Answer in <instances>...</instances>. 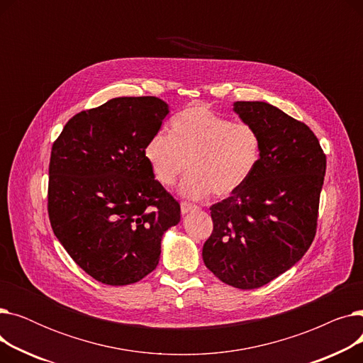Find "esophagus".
I'll use <instances>...</instances> for the list:
<instances>
[{"label": "esophagus", "mask_w": 363, "mask_h": 363, "mask_svg": "<svg viewBox=\"0 0 363 363\" xmlns=\"http://www.w3.org/2000/svg\"><path fill=\"white\" fill-rule=\"evenodd\" d=\"M197 206L196 204H191V203H186V201H182L181 203V212H182V215H186V213H189V212H193V211H197Z\"/></svg>", "instance_id": "1"}]
</instances>
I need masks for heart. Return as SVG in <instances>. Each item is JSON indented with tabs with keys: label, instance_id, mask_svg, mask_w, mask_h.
Here are the masks:
<instances>
[{
	"label": "heart",
	"instance_id": "1",
	"mask_svg": "<svg viewBox=\"0 0 363 363\" xmlns=\"http://www.w3.org/2000/svg\"><path fill=\"white\" fill-rule=\"evenodd\" d=\"M260 133L249 122H231L204 104H193L159 130L144 147L151 175L162 186H174L185 174L182 194L201 200L213 191L231 196L252 178L260 162Z\"/></svg>",
	"mask_w": 363,
	"mask_h": 363
}]
</instances>
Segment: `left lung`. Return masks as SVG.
I'll use <instances>...</instances> for the list:
<instances>
[{"label": "left lung", "instance_id": "left-lung-1", "mask_svg": "<svg viewBox=\"0 0 363 363\" xmlns=\"http://www.w3.org/2000/svg\"><path fill=\"white\" fill-rule=\"evenodd\" d=\"M234 110L259 130L262 156L238 191L211 206L213 231L203 245V260L222 282L253 290L309 250L327 156L306 123L275 106L237 101Z\"/></svg>", "mask_w": 363, "mask_h": 363}]
</instances>
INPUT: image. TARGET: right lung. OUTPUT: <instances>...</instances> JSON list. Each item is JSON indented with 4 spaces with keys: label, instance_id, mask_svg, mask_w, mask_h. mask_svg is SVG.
<instances>
[{
    "label": "right lung",
    "instance_id": "add662e5",
    "mask_svg": "<svg viewBox=\"0 0 363 363\" xmlns=\"http://www.w3.org/2000/svg\"><path fill=\"white\" fill-rule=\"evenodd\" d=\"M169 113L157 97H119L82 110L52 144L48 218L65 250L107 285L156 269L163 234L181 206L151 175L147 141Z\"/></svg>",
    "mask_w": 363,
    "mask_h": 363
}]
</instances>
